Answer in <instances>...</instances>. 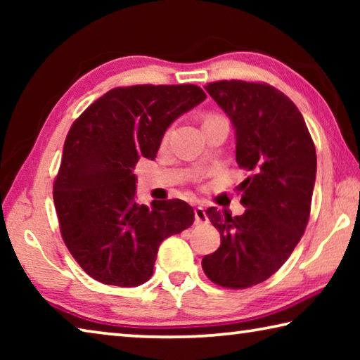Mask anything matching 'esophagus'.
<instances>
[{"instance_id": "esophagus-1", "label": "esophagus", "mask_w": 360, "mask_h": 360, "mask_svg": "<svg viewBox=\"0 0 360 360\" xmlns=\"http://www.w3.org/2000/svg\"><path fill=\"white\" fill-rule=\"evenodd\" d=\"M195 212V224H206L208 222V216H206V211L202 206H197V208L193 210Z\"/></svg>"}]
</instances>
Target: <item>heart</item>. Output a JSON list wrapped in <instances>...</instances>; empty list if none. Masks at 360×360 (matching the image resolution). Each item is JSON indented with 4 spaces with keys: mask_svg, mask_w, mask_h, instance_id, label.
<instances>
[{
    "mask_svg": "<svg viewBox=\"0 0 360 360\" xmlns=\"http://www.w3.org/2000/svg\"><path fill=\"white\" fill-rule=\"evenodd\" d=\"M211 117H216V115H210V117H208V119H211Z\"/></svg>",
    "mask_w": 360,
    "mask_h": 360,
    "instance_id": "heart-1",
    "label": "heart"
}]
</instances>
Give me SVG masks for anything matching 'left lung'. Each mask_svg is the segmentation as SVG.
Here are the masks:
<instances>
[{"instance_id":"obj_1","label":"left lung","mask_w":360,"mask_h":360,"mask_svg":"<svg viewBox=\"0 0 360 360\" xmlns=\"http://www.w3.org/2000/svg\"><path fill=\"white\" fill-rule=\"evenodd\" d=\"M206 92L229 115L236 163L249 173L238 186L246 211H206L221 246L205 255V275L222 288L245 289L278 271L307 229L316 181V149L302 112L268 84L221 81Z\"/></svg>"}]
</instances>
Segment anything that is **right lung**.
Returning a JSON list of instances; mask_svg holds the SVG:
<instances>
[{"label":"right lung","mask_w":360,"mask_h":360,"mask_svg":"<svg viewBox=\"0 0 360 360\" xmlns=\"http://www.w3.org/2000/svg\"><path fill=\"white\" fill-rule=\"evenodd\" d=\"M206 98L197 85H131L109 90L75 120L53 182L60 231L96 281L135 288L154 271L158 246L193 224L182 200L136 203L133 169L154 160L173 122Z\"/></svg>","instance_id":"obj_1"}]
</instances>
